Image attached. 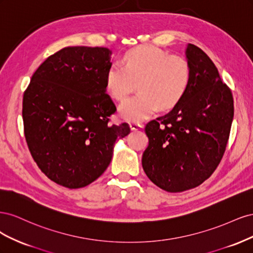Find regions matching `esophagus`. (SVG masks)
Returning a JSON list of instances; mask_svg holds the SVG:
<instances>
[{
	"mask_svg": "<svg viewBox=\"0 0 253 253\" xmlns=\"http://www.w3.org/2000/svg\"><path fill=\"white\" fill-rule=\"evenodd\" d=\"M129 127H131V129H133V131H136V129L141 128L142 125L139 124V122H131V124H129Z\"/></svg>",
	"mask_w": 253,
	"mask_h": 253,
	"instance_id": "obj_1",
	"label": "esophagus"
}]
</instances>
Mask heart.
I'll return each instance as SVG.
<instances>
[{
	"label": "heart",
	"mask_w": 253,
	"mask_h": 253,
	"mask_svg": "<svg viewBox=\"0 0 253 253\" xmlns=\"http://www.w3.org/2000/svg\"><path fill=\"white\" fill-rule=\"evenodd\" d=\"M122 66L112 64L105 75V87L118 101L124 100L137 83L139 93L120 105L119 113L126 120H141L158 108L169 110L185 96L191 81V66L179 55L144 45L128 50Z\"/></svg>",
	"instance_id": "1"
}]
</instances>
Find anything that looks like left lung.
Returning <instances> with one entry per match:
<instances>
[{
	"label": "left lung",
	"instance_id": "obj_1",
	"mask_svg": "<svg viewBox=\"0 0 253 253\" xmlns=\"http://www.w3.org/2000/svg\"><path fill=\"white\" fill-rule=\"evenodd\" d=\"M191 81L185 96L165 116L151 120L142 168L152 182L171 193L200 186L226 151L234 108L231 89L206 53L189 44Z\"/></svg>",
	"mask_w": 253,
	"mask_h": 253
}]
</instances>
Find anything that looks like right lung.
Masks as SVG:
<instances>
[{
  "label": "right lung",
  "instance_id": "add662e5",
  "mask_svg": "<svg viewBox=\"0 0 253 253\" xmlns=\"http://www.w3.org/2000/svg\"><path fill=\"white\" fill-rule=\"evenodd\" d=\"M106 47L71 46L38 67L23 95L24 135L34 160L60 186L78 189L109 167L114 143L131 128L111 125L116 106L105 93Z\"/></svg>",
  "mask_w": 253,
  "mask_h": 253
}]
</instances>
